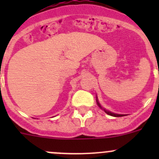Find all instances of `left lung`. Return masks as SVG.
I'll return each instance as SVG.
<instances>
[{"mask_svg": "<svg viewBox=\"0 0 159 159\" xmlns=\"http://www.w3.org/2000/svg\"><path fill=\"white\" fill-rule=\"evenodd\" d=\"M96 99H97V100H96V101H97V104H98V106L100 107V108H102V109H103L104 111H105V113L108 114V115H111V116H114V117H121V116H125V115H119V114H115V113H112V112L109 111H107L106 109H105V108H102V106H101V105H100V104H99L98 101L97 97H96Z\"/></svg>", "mask_w": 159, "mask_h": 159, "instance_id": "8db88e82", "label": "left lung"}]
</instances>
